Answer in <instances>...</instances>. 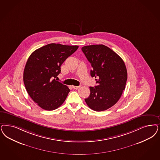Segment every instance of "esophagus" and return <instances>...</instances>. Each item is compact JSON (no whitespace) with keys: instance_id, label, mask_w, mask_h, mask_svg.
<instances>
[{"instance_id":"obj_1","label":"esophagus","mask_w":160,"mask_h":160,"mask_svg":"<svg viewBox=\"0 0 160 160\" xmlns=\"http://www.w3.org/2000/svg\"><path fill=\"white\" fill-rule=\"evenodd\" d=\"M80 87V86H72V88H74V89H77V88H79Z\"/></svg>"}]
</instances>
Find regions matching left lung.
I'll use <instances>...</instances> for the list:
<instances>
[{
  "label": "left lung",
  "mask_w": 160,
  "mask_h": 160,
  "mask_svg": "<svg viewBox=\"0 0 160 160\" xmlns=\"http://www.w3.org/2000/svg\"><path fill=\"white\" fill-rule=\"evenodd\" d=\"M82 50L92 70L90 75L98 86L90 87V94L85 102L92 110H107L115 105L125 88L128 74L124 61L104 45L84 46Z\"/></svg>",
  "instance_id": "left-lung-1"
}]
</instances>
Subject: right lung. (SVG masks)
<instances>
[{"mask_svg": "<svg viewBox=\"0 0 160 160\" xmlns=\"http://www.w3.org/2000/svg\"><path fill=\"white\" fill-rule=\"evenodd\" d=\"M77 45L48 44L34 51L23 71V83L33 101L44 110H55L62 105L69 88L55 78L61 66L78 49Z\"/></svg>", "mask_w": 160, "mask_h": 160, "instance_id": "right-lung-1", "label": "right lung"}]
</instances>
